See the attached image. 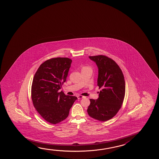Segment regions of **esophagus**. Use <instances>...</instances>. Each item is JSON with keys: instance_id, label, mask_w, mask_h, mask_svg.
I'll list each match as a JSON object with an SVG mask.
<instances>
[{"instance_id": "1", "label": "esophagus", "mask_w": 159, "mask_h": 159, "mask_svg": "<svg viewBox=\"0 0 159 159\" xmlns=\"http://www.w3.org/2000/svg\"><path fill=\"white\" fill-rule=\"evenodd\" d=\"M77 97H78V99H81V98H84V96L81 95H78Z\"/></svg>"}]
</instances>
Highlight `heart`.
Segmentation results:
<instances>
[{"label":"heart","instance_id":"obj_1","mask_svg":"<svg viewBox=\"0 0 159 159\" xmlns=\"http://www.w3.org/2000/svg\"><path fill=\"white\" fill-rule=\"evenodd\" d=\"M90 69V67H89V66H84L83 67V68H82V70L83 69Z\"/></svg>","mask_w":159,"mask_h":159}]
</instances>
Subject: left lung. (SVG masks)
Segmentation results:
<instances>
[{"mask_svg":"<svg viewBox=\"0 0 159 159\" xmlns=\"http://www.w3.org/2000/svg\"><path fill=\"white\" fill-rule=\"evenodd\" d=\"M98 69V85L101 91L97 100L90 99L88 115L105 122L112 118L122 106L125 98V81L122 71L112 59L102 55L89 56Z\"/></svg>","mask_w":159,"mask_h":159,"instance_id":"obj_1","label":"left lung"}]
</instances>
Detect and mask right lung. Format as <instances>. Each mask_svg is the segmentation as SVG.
<instances>
[{
    "label": "right lung",
    "instance_id": "obj_1",
    "mask_svg": "<svg viewBox=\"0 0 159 159\" xmlns=\"http://www.w3.org/2000/svg\"><path fill=\"white\" fill-rule=\"evenodd\" d=\"M72 61L54 58L44 61L34 74L31 98L34 108L47 122L57 124L66 119L76 96L66 95L61 85L66 82Z\"/></svg>",
    "mask_w": 159,
    "mask_h": 159
}]
</instances>
